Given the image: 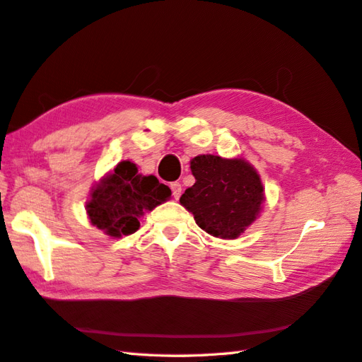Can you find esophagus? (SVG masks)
I'll return each instance as SVG.
<instances>
[{
  "instance_id": "34e87169",
  "label": "esophagus",
  "mask_w": 362,
  "mask_h": 362,
  "mask_svg": "<svg viewBox=\"0 0 362 362\" xmlns=\"http://www.w3.org/2000/svg\"><path fill=\"white\" fill-rule=\"evenodd\" d=\"M171 191H173L174 199L179 200V197L182 196V185L179 182H173L171 183Z\"/></svg>"
}]
</instances>
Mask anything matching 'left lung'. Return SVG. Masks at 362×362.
<instances>
[{
  "mask_svg": "<svg viewBox=\"0 0 362 362\" xmlns=\"http://www.w3.org/2000/svg\"><path fill=\"white\" fill-rule=\"evenodd\" d=\"M196 183L180 205L202 230L219 239H236L262 211L265 191L256 168L243 157L202 154L189 162Z\"/></svg>",
  "mask_w": 362,
  "mask_h": 362,
  "instance_id": "left-lung-1",
  "label": "left lung"
}]
</instances>
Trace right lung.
<instances>
[{
  "instance_id": "1",
  "label": "right lung",
  "mask_w": 362,
  "mask_h": 362,
  "mask_svg": "<svg viewBox=\"0 0 362 362\" xmlns=\"http://www.w3.org/2000/svg\"><path fill=\"white\" fill-rule=\"evenodd\" d=\"M171 199V189L156 175H143L131 160L117 163L90 188L86 213L90 223L111 238L129 236L145 211Z\"/></svg>"
}]
</instances>
